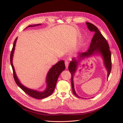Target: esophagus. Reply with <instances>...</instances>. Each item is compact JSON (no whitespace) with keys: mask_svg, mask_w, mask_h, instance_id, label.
<instances>
[{"mask_svg":"<svg viewBox=\"0 0 123 123\" xmlns=\"http://www.w3.org/2000/svg\"><path fill=\"white\" fill-rule=\"evenodd\" d=\"M65 66H66V68H68V66H69V62L67 61H65Z\"/></svg>","mask_w":123,"mask_h":123,"instance_id":"1","label":"esophagus"}]
</instances>
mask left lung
<instances>
[{"label": "left lung", "instance_id": "obj_1", "mask_svg": "<svg viewBox=\"0 0 123 123\" xmlns=\"http://www.w3.org/2000/svg\"><path fill=\"white\" fill-rule=\"evenodd\" d=\"M86 24L89 30L94 32V35L93 36L90 47L88 51L80 53L77 59H76L75 58H72V61L70 62L68 67L69 71L71 74V85L73 93L74 95L79 98L80 97L76 93L74 90L73 76L76 71L79 63L80 61L81 60V59L85 57H90V56L94 55V54H99L102 56L104 65L107 70V78H108L111 71V54L110 50H109V44L106 39L103 36L96 26L89 23H86Z\"/></svg>", "mask_w": 123, "mask_h": 123}]
</instances>
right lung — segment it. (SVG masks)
Segmentation results:
<instances>
[{"instance_id":"1","label":"right lung","mask_w":123,"mask_h":123,"mask_svg":"<svg viewBox=\"0 0 123 123\" xmlns=\"http://www.w3.org/2000/svg\"><path fill=\"white\" fill-rule=\"evenodd\" d=\"M40 25L41 24H37L33 25H30L28 26L26 28H27L28 27H35V26L39 25ZM17 39V37L14 40L13 47L12 49V51H11V55H10V62L13 69L14 79L16 83L25 93H26L28 94L29 95H30V96H31V97L34 98L43 99L50 96V95L52 94V93L54 90L56 85V82H57L58 76H59V75H60L61 72H62V71H64L66 68L64 61H61L58 62L55 65H53L52 66V67L49 70V72H48L47 74V78H46L47 87L45 90L43 92H40L36 90H32V89L25 87L24 85H23L20 83L19 80H18L15 71L14 66L13 65V62H12L13 56V54H14V50H15V47Z\"/></svg>"}]
</instances>
